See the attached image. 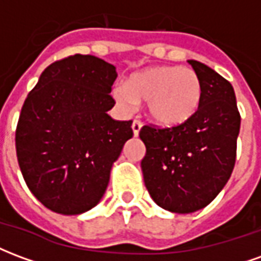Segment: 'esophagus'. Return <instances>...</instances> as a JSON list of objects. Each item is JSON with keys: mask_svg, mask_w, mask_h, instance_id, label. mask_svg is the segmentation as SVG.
Returning a JSON list of instances; mask_svg holds the SVG:
<instances>
[{"mask_svg": "<svg viewBox=\"0 0 261 261\" xmlns=\"http://www.w3.org/2000/svg\"><path fill=\"white\" fill-rule=\"evenodd\" d=\"M142 124L138 121V120H134L133 121V125H131V128H133V133H134V137H138L140 134V130H141Z\"/></svg>", "mask_w": 261, "mask_h": 261, "instance_id": "34e87169", "label": "esophagus"}]
</instances>
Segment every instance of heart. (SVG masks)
<instances>
[{"instance_id": "heart-1", "label": "heart", "mask_w": 261, "mask_h": 261, "mask_svg": "<svg viewBox=\"0 0 261 261\" xmlns=\"http://www.w3.org/2000/svg\"><path fill=\"white\" fill-rule=\"evenodd\" d=\"M120 110L130 113L137 103H145L148 119L164 128L192 121L202 102L200 75L189 67L155 65L131 74L124 86L112 92Z\"/></svg>"}]
</instances>
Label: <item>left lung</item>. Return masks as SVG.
Segmentation results:
<instances>
[{
  "label": "left lung",
  "instance_id": "1",
  "mask_svg": "<svg viewBox=\"0 0 261 261\" xmlns=\"http://www.w3.org/2000/svg\"><path fill=\"white\" fill-rule=\"evenodd\" d=\"M189 64L202 84L196 117L176 128L144 125L140 131L147 148L141 161L145 187L159 207L176 214L207 207L224 189L235 166L241 130L233 86L200 61Z\"/></svg>",
  "mask_w": 261,
  "mask_h": 261
}]
</instances>
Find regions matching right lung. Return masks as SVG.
<instances>
[{
	"instance_id": "obj_1",
	"label": "right lung",
	"mask_w": 261,
	"mask_h": 261,
	"mask_svg": "<svg viewBox=\"0 0 261 261\" xmlns=\"http://www.w3.org/2000/svg\"><path fill=\"white\" fill-rule=\"evenodd\" d=\"M116 67L75 54L44 69L26 97L15 134L26 185L44 207L78 215L99 204L131 123L112 119Z\"/></svg>"
}]
</instances>
